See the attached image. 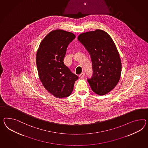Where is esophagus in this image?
Wrapping results in <instances>:
<instances>
[{
	"mask_svg": "<svg viewBox=\"0 0 148 148\" xmlns=\"http://www.w3.org/2000/svg\"><path fill=\"white\" fill-rule=\"evenodd\" d=\"M84 76H85V73L84 72H82L81 74H80L79 75V77L80 78H83Z\"/></svg>",
	"mask_w": 148,
	"mask_h": 148,
	"instance_id": "esophagus-1",
	"label": "esophagus"
}]
</instances>
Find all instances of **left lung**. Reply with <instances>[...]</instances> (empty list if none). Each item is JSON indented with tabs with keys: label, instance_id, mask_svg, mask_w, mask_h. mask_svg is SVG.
<instances>
[{
	"label": "left lung",
	"instance_id": "obj_1",
	"mask_svg": "<svg viewBox=\"0 0 148 148\" xmlns=\"http://www.w3.org/2000/svg\"><path fill=\"white\" fill-rule=\"evenodd\" d=\"M78 40L91 56L93 73L87 81L92 90L100 95L107 94L121 74V61L112 38L104 30L97 29L80 34Z\"/></svg>",
	"mask_w": 148,
	"mask_h": 148
}]
</instances>
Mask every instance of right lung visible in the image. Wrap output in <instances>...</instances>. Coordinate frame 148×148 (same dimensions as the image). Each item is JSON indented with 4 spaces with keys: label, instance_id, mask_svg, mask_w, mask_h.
Returning <instances> with one entry per match:
<instances>
[{
    "label": "right lung",
    "instance_id": "add662e5",
    "mask_svg": "<svg viewBox=\"0 0 148 148\" xmlns=\"http://www.w3.org/2000/svg\"><path fill=\"white\" fill-rule=\"evenodd\" d=\"M75 38L69 32L53 30L43 39L37 51L39 78L46 90L58 98L70 95L78 79L63 62L67 47Z\"/></svg>",
    "mask_w": 148,
    "mask_h": 148
}]
</instances>
